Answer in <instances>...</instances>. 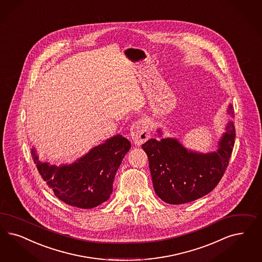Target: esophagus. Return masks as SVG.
<instances>
[{
	"instance_id": "1",
	"label": "esophagus",
	"mask_w": 262,
	"mask_h": 262,
	"mask_svg": "<svg viewBox=\"0 0 262 262\" xmlns=\"http://www.w3.org/2000/svg\"><path fill=\"white\" fill-rule=\"evenodd\" d=\"M130 135L137 145H141L150 138L148 121L145 118L138 119L130 128Z\"/></svg>"
}]
</instances>
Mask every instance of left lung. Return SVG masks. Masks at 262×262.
I'll list each match as a JSON object with an SVG mask.
<instances>
[{
	"instance_id": "obj_1",
	"label": "left lung",
	"mask_w": 262,
	"mask_h": 262,
	"mask_svg": "<svg viewBox=\"0 0 262 262\" xmlns=\"http://www.w3.org/2000/svg\"><path fill=\"white\" fill-rule=\"evenodd\" d=\"M228 113L233 117L231 105ZM217 151L206 154L188 150L174 138L151 139L142 147L149 164L154 191L169 204L195 201L210 193L219 183L231 156L235 128L228 121ZM158 133L162 135L160 130Z\"/></svg>"
}]
</instances>
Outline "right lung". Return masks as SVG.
Masks as SVG:
<instances>
[{
  "label": "right lung",
  "mask_w": 262,
  "mask_h": 262,
  "mask_svg": "<svg viewBox=\"0 0 262 262\" xmlns=\"http://www.w3.org/2000/svg\"><path fill=\"white\" fill-rule=\"evenodd\" d=\"M130 147L126 138L117 135L70 165L58 167L41 162L34 148L32 156L39 174L59 200L74 207L90 209L109 200L116 172Z\"/></svg>",
  "instance_id": "right-lung-1"
}]
</instances>
